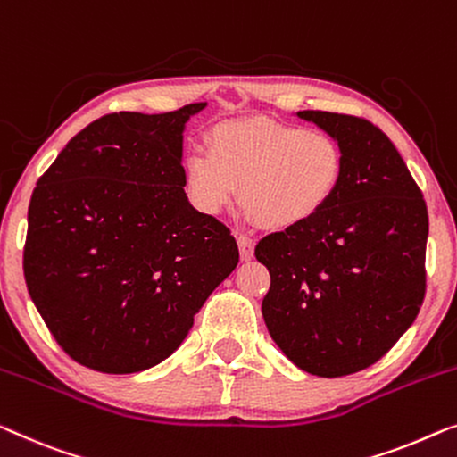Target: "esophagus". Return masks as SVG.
Wrapping results in <instances>:
<instances>
[{
    "mask_svg": "<svg viewBox=\"0 0 457 457\" xmlns=\"http://www.w3.org/2000/svg\"><path fill=\"white\" fill-rule=\"evenodd\" d=\"M237 245H239L241 260H243V262H249L251 257H253V247H255V243L251 241L247 235H239V237H237Z\"/></svg>",
    "mask_w": 457,
    "mask_h": 457,
    "instance_id": "obj_1",
    "label": "esophagus"
}]
</instances>
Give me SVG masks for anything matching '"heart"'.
<instances>
[{
  "label": "heart",
  "instance_id": "b5f03b06",
  "mask_svg": "<svg viewBox=\"0 0 457 457\" xmlns=\"http://www.w3.org/2000/svg\"><path fill=\"white\" fill-rule=\"evenodd\" d=\"M344 152L336 137L272 119L224 121L208 134V150L189 152L183 185L206 216L237 197L263 228L288 230L313 220L338 194Z\"/></svg>",
  "mask_w": 457,
  "mask_h": 457
}]
</instances>
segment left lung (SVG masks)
<instances>
[{"label": "left lung", "mask_w": 457, "mask_h": 457, "mask_svg": "<svg viewBox=\"0 0 457 457\" xmlns=\"http://www.w3.org/2000/svg\"><path fill=\"white\" fill-rule=\"evenodd\" d=\"M338 140L344 177L313 220L263 237L262 315L278 348L317 377L371 367L412 326L425 299L427 204L392 140L365 119L299 111Z\"/></svg>", "instance_id": "1"}]
</instances>
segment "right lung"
<instances>
[{
	"label": "right lung",
	"mask_w": 457,
	"mask_h": 457,
	"mask_svg": "<svg viewBox=\"0 0 457 457\" xmlns=\"http://www.w3.org/2000/svg\"><path fill=\"white\" fill-rule=\"evenodd\" d=\"M206 104L96 119L32 191L26 287L84 367L125 375L162 362L239 263L230 230L183 189V131Z\"/></svg>",
	"instance_id": "obj_1"
}]
</instances>
